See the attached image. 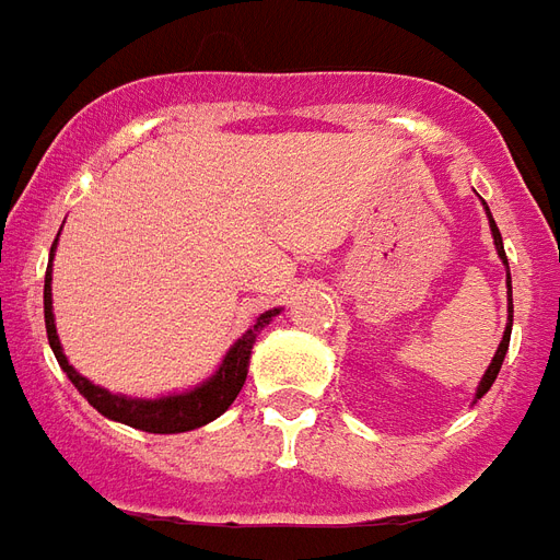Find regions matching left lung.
<instances>
[{
	"label": "left lung",
	"mask_w": 560,
	"mask_h": 560,
	"mask_svg": "<svg viewBox=\"0 0 560 560\" xmlns=\"http://www.w3.org/2000/svg\"><path fill=\"white\" fill-rule=\"evenodd\" d=\"M483 202V199H480ZM483 208H487V218H489V230H492V241H495V250H498V259L508 265V253H504V241H501V232H498L495 220H492V211H489V206L483 202ZM510 330H513V285H510V268H508V328H504V337H501V342H498L495 349V358H492V364L487 366V373H483V378H480V385H477V394H475V402L483 394H487L489 387H492V382L498 378V370H501V364H504V354H508V346H510Z\"/></svg>",
	"instance_id": "obj_1"
}]
</instances>
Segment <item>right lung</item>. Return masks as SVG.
<instances>
[{
	"label": "right lung",
	"mask_w": 560,
	"mask_h": 560,
	"mask_svg": "<svg viewBox=\"0 0 560 560\" xmlns=\"http://www.w3.org/2000/svg\"><path fill=\"white\" fill-rule=\"evenodd\" d=\"M59 241V238H56ZM56 241L50 247V265H47V277H44V322H47V340L56 354V361L65 370V375L71 378L73 387L89 399V406L97 409L104 418L133 427L142 432H158V435H173V432H187L196 427H206L214 418H220L223 411L230 409L238 390L244 387L247 378V366H250L253 342L259 337V330L265 325H271L275 316H280V307L265 310L259 319L253 322L250 328L241 334L238 340L232 342L226 358L220 361L214 375H208L206 382H199L190 390L182 394H166V397H125V394H113L107 387L92 385L85 375H80L68 364V358L62 352V342L56 334V316H52V256H56Z\"/></svg>",
	"instance_id": "right-lung-1"
}]
</instances>
